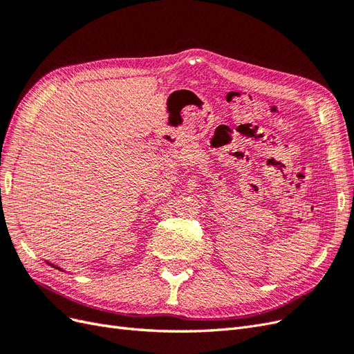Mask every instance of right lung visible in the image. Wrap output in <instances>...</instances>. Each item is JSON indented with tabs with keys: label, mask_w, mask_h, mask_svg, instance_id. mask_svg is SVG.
<instances>
[{
	"label": "right lung",
	"mask_w": 354,
	"mask_h": 354,
	"mask_svg": "<svg viewBox=\"0 0 354 354\" xmlns=\"http://www.w3.org/2000/svg\"><path fill=\"white\" fill-rule=\"evenodd\" d=\"M50 266H53V267H56L55 264H50ZM56 269H60V267H56Z\"/></svg>",
	"instance_id": "1"
}]
</instances>
